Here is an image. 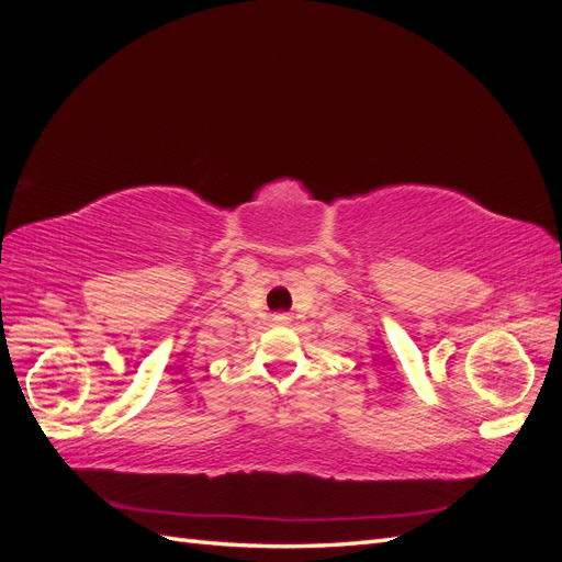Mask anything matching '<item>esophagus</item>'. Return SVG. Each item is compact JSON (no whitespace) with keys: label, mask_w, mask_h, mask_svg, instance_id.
Returning a JSON list of instances; mask_svg holds the SVG:
<instances>
[{"label":"esophagus","mask_w":562,"mask_h":562,"mask_svg":"<svg viewBox=\"0 0 562 562\" xmlns=\"http://www.w3.org/2000/svg\"><path fill=\"white\" fill-rule=\"evenodd\" d=\"M274 321H279V323H283V321H288V316H283V314H279Z\"/></svg>","instance_id":"esophagus-1"}]
</instances>
